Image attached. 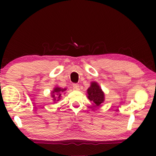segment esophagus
Segmentation results:
<instances>
[{
    "label": "esophagus",
    "mask_w": 156,
    "mask_h": 156,
    "mask_svg": "<svg viewBox=\"0 0 156 156\" xmlns=\"http://www.w3.org/2000/svg\"><path fill=\"white\" fill-rule=\"evenodd\" d=\"M73 87L75 89V90H79V89H80V86H79V84H73Z\"/></svg>",
    "instance_id": "esophagus-1"
}]
</instances>
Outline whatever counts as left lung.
<instances>
[{"label": "left lung", "mask_w": 156, "mask_h": 156, "mask_svg": "<svg viewBox=\"0 0 156 156\" xmlns=\"http://www.w3.org/2000/svg\"><path fill=\"white\" fill-rule=\"evenodd\" d=\"M87 98L92 102L93 107H100L105 102V93L97 82H91L90 87L87 90Z\"/></svg>", "instance_id": "obj_1"}]
</instances>
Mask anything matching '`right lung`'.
I'll use <instances>...</instances> for the list:
<instances>
[{"label":"right lung","mask_w":156,"mask_h":156,"mask_svg":"<svg viewBox=\"0 0 156 156\" xmlns=\"http://www.w3.org/2000/svg\"><path fill=\"white\" fill-rule=\"evenodd\" d=\"M67 90V88H60V87H55L54 89L51 92V96L52 98V100L54 103H56L61 98V96L62 94H65V91Z\"/></svg>","instance_id":"1"}]
</instances>
